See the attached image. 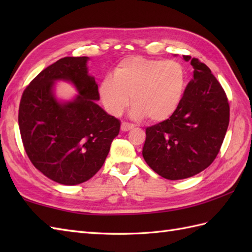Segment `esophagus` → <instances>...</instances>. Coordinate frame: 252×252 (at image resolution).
Returning <instances> with one entry per match:
<instances>
[{"label": "esophagus", "instance_id": "1", "mask_svg": "<svg viewBox=\"0 0 252 252\" xmlns=\"http://www.w3.org/2000/svg\"><path fill=\"white\" fill-rule=\"evenodd\" d=\"M134 126L131 125V123H127V122H122L121 123V131L123 132H126V131H130L132 130Z\"/></svg>", "mask_w": 252, "mask_h": 252}]
</instances>
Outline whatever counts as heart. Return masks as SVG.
Returning a JSON list of instances; mask_svg holds the SVG:
<instances>
[{"label": "heart", "instance_id": "obj_1", "mask_svg": "<svg viewBox=\"0 0 252 252\" xmlns=\"http://www.w3.org/2000/svg\"><path fill=\"white\" fill-rule=\"evenodd\" d=\"M185 72L179 63L141 56L122 60L112 77L99 84L101 104L112 116H120L127 105L130 115L141 120L161 122L172 116L181 103L185 90Z\"/></svg>", "mask_w": 252, "mask_h": 252}]
</instances>
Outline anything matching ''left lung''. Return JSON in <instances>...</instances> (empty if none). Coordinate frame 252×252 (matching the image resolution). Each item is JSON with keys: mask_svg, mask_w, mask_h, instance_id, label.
I'll return each mask as SVG.
<instances>
[{"mask_svg": "<svg viewBox=\"0 0 252 252\" xmlns=\"http://www.w3.org/2000/svg\"><path fill=\"white\" fill-rule=\"evenodd\" d=\"M194 68L183 97L169 119L146 129L143 157L167 180H183L210 165L220 152L229 122L225 92L205 63L183 56Z\"/></svg>", "mask_w": 252, "mask_h": 252, "instance_id": "obj_1", "label": "left lung"}]
</instances>
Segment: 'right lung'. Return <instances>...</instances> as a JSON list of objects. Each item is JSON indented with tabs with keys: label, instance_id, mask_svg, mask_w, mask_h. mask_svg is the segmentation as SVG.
<instances>
[{
	"label": "right lung",
	"instance_id": "obj_1",
	"mask_svg": "<svg viewBox=\"0 0 252 252\" xmlns=\"http://www.w3.org/2000/svg\"><path fill=\"white\" fill-rule=\"evenodd\" d=\"M90 58L65 57L45 68L21 96L18 123L25 151L52 181L77 185L98 172L119 134L120 121L96 104L98 85L89 73ZM72 84L69 101L56 96V82Z\"/></svg>",
	"mask_w": 252,
	"mask_h": 252
}]
</instances>
